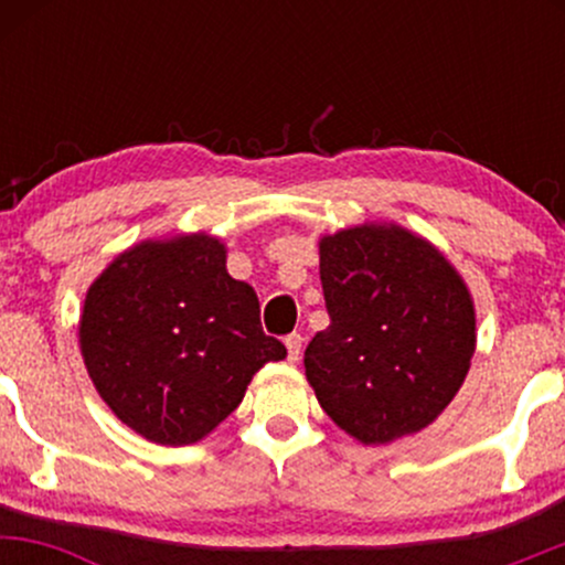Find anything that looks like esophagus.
<instances>
[{
	"instance_id": "esophagus-1",
	"label": "esophagus",
	"mask_w": 565,
	"mask_h": 565,
	"mask_svg": "<svg viewBox=\"0 0 565 565\" xmlns=\"http://www.w3.org/2000/svg\"><path fill=\"white\" fill-rule=\"evenodd\" d=\"M287 353H289V361H297L300 359V350H302V334L300 332H291L287 334Z\"/></svg>"
}]
</instances>
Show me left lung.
<instances>
[{"mask_svg": "<svg viewBox=\"0 0 565 565\" xmlns=\"http://www.w3.org/2000/svg\"><path fill=\"white\" fill-rule=\"evenodd\" d=\"M329 327L305 348L323 412L364 444L423 430L449 406L476 350L470 291L423 238L391 225L321 242Z\"/></svg>", "mask_w": 565, "mask_h": 565, "instance_id": "1", "label": "left lung"}]
</instances>
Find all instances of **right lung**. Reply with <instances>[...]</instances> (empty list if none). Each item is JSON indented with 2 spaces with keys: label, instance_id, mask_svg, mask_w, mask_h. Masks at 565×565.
I'll list each match as a JSON object with an SVG mask.
<instances>
[{
  "label": "right lung",
  "instance_id": "obj_1",
  "mask_svg": "<svg viewBox=\"0 0 565 565\" xmlns=\"http://www.w3.org/2000/svg\"><path fill=\"white\" fill-rule=\"evenodd\" d=\"M79 342L100 398L153 444L204 438L242 404L257 369L287 355L260 300L210 236L148 242L89 287Z\"/></svg>",
  "mask_w": 565,
  "mask_h": 565
}]
</instances>
